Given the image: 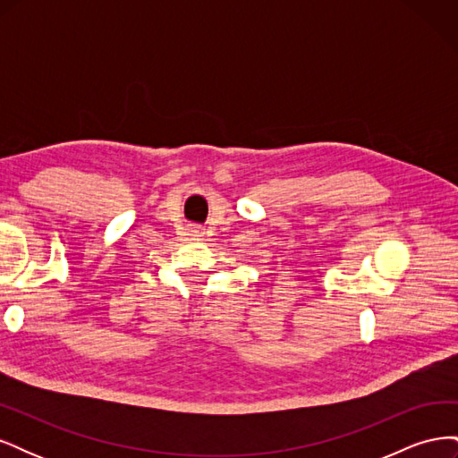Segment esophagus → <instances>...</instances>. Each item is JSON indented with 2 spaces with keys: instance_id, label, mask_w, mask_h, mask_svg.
<instances>
[{
  "instance_id": "34e87169",
  "label": "esophagus",
  "mask_w": 458,
  "mask_h": 458,
  "mask_svg": "<svg viewBox=\"0 0 458 458\" xmlns=\"http://www.w3.org/2000/svg\"><path fill=\"white\" fill-rule=\"evenodd\" d=\"M191 233H200V227H191Z\"/></svg>"
}]
</instances>
